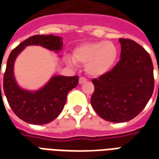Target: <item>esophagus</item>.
I'll list each match as a JSON object with an SVG mask.
<instances>
[{"instance_id":"1","label":"esophagus","mask_w":159,"mask_h":159,"mask_svg":"<svg viewBox=\"0 0 159 159\" xmlns=\"http://www.w3.org/2000/svg\"><path fill=\"white\" fill-rule=\"evenodd\" d=\"M87 82V79L85 77H83V76H81L79 78V83L80 84H83V83H86Z\"/></svg>"}]
</instances>
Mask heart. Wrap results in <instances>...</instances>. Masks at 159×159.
Listing matches in <instances>:
<instances>
[{"label": "heart", "instance_id": "obj_1", "mask_svg": "<svg viewBox=\"0 0 159 159\" xmlns=\"http://www.w3.org/2000/svg\"><path fill=\"white\" fill-rule=\"evenodd\" d=\"M118 55L117 46L111 42L99 41L83 43L73 51V60L85 65L86 72L92 76H103L110 70Z\"/></svg>", "mask_w": 159, "mask_h": 159}]
</instances>
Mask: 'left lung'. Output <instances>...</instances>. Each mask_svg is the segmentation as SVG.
<instances>
[{"label":"left lung","instance_id":"left-lung-1","mask_svg":"<svg viewBox=\"0 0 159 159\" xmlns=\"http://www.w3.org/2000/svg\"><path fill=\"white\" fill-rule=\"evenodd\" d=\"M120 60L112 70L93 78L91 105L103 119L124 123L143 110L154 89L153 66L149 53L138 43L120 38Z\"/></svg>","mask_w":159,"mask_h":159}]
</instances>
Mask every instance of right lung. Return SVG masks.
Returning <instances> with one entry per match:
<instances>
[{
	"mask_svg": "<svg viewBox=\"0 0 159 159\" xmlns=\"http://www.w3.org/2000/svg\"><path fill=\"white\" fill-rule=\"evenodd\" d=\"M30 45L42 46L59 52L62 49L63 42L61 37L53 35H36L21 42L8 57L3 78V90L16 116L26 123L41 125L52 122L61 113L67 94L70 90L76 88L79 79L77 76H53L40 89H23L16 82L13 67L18 55L25 47Z\"/></svg>",
	"mask_w": 159,
	"mask_h": 159,
	"instance_id": "1",
	"label": "right lung"
}]
</instances>
